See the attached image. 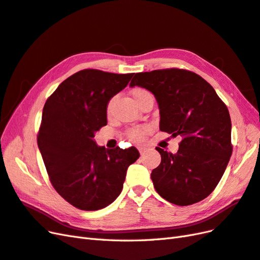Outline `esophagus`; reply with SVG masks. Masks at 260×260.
<instances>
[{
  "label": "esophagus",
  "instance_id": "obj_1",
  "mask_svg": "<svg viewBox=\"0 0 260 260\" xmlns=\"http://www.w3.org/2000/svg\"><path fill=\"white\" fill-rule=\"evenodd\" d=\"M137 149L139 150L140 154H144L146 152V150H147V147L146 146H137Z\"/></svg>",
  "mask_w": 260,
  "mask_h": 260
}]
</instances>
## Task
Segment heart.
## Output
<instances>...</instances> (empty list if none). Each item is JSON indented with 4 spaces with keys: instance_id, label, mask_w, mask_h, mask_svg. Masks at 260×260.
<instances>
[{
    "instance_id": "b5f03b06",
    "label": "heart",
    "mask_w": 260,
    "mask_h": 260,
    "mask_svg": "<svg viewBox=\"0 0 260 260\" xmlns=\"http://www.w3.org/2000/svg\"><path fill=\"white\" fill-rule=\"evenodd\" d=\"M147 94H149L146 89L144 88H134L132 90V95L134 97V99L136 100L137 103H139L144 99V97H146ZM111 109V103H109L108 106V111H110ZM148 132V127L147 126H142V127H136V128H132L127 132V137L133 140V142H139V140H142L144 138V136L146 135V133Z\"/></svg>"
}]
</instances>
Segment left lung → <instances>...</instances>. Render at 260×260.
<instances>
[{"mask_svg":"<svg viewBox=\"0 0 260 260\" xmlns=\"http://www.w3.org/2000/svg\"><path fill=\"white\" fill-rule=\"evenodd\" d=\"M129 86L153 93L160 131L182 137L176 153L155 148L161 163L151 180L158 194L177 206L209 196L232 154L231 118L216 90L197 74L179 69L137 73Z\"/></svg>","mask_w":260,"mask_h":260,"instance_id":"left-lung-1","label":"left lung"}]
</instances>
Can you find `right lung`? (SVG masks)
<instances>
[{"label": "right lung", "mask_w": 260, "mask_h": 260, "mask_svg": "<svg viewBox=\"0 0 260 260\" xmlns=\"http://www.w3.org/2000/svg\"><path fill=\"white\" fill-rule=\"evenodd\" d=\"M133 74L84 70L56 88L42 111L38 147L55 190L80 210L93 211L121 194L127 168L139 158L135 147L106 149L94 133L107 125L111 98Z\"/></svg>", "instance_id": "obj_1"}]
</instances>
